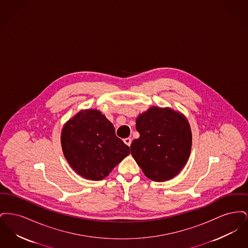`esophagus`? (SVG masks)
Here are the masks:
<instances>
[{"label":"esophagus","mask_w":248,"mask_h":248,"mask_svg":"<svg viewBox=\"0 0 248 248\" xmlns=\"http://www.w3.org/2000/svg\"><path fill=\"white\" fill-rule=\"evenodd\" d=\"M124 142L127 146H129L130 147V145H131V143H132V140H131L130 138H126V139L124 140Z\"/></svg>","instance_id":"esophagus-1"}]
</instances>
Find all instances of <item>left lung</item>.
<instances>
[{"instance_id":"obj_1","label":"left lung","mask_w":248,"mask_h":248,"mask_svg":"<svg viewBox=\"0 0 248 248\" xmlns=\"http://www.w3.org/2000/svg\"><path fill=\"white\" fill-rule=\"evenodd\" d=\"M136 122L140 138L132 142L131 154L145 176L158 182L175 177L190 154L187 119L171 108L152 107Z\"/></svg>"}]
</instances>
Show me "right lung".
Returning <instances> with one entry per match:
<instances>
[{"instance_id": "obj_1", "label": "right lung", "mask_w": 248, "mask_h": 248, "mask_svg": "<svg viewBox=\"0 0 248 248\" xmlns=\"http://www.w3.org/2000/svg\"><path fill=\"white\" fill-rule=\"evenodd\" d=\"M61 144L65 158L80 176L101 180L130 154L115 135L113 124L100 111H80L64 126Z\"/></svg>"}]
</instances>
